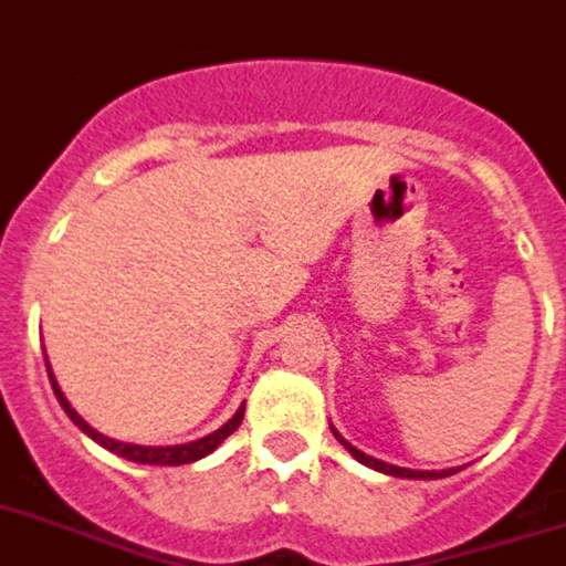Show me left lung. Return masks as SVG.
<instances>
[{"label":"left lung","mask_w":566,"mask_h":566,"mask_svg":"<svg viewBox=\"0 0 566 566\" xmlns=\"http://www.w3.org/2000/svg\"><path fill=\"white\" fill-rule=\"evenodd\" d=\"M332 431H334V428H332ZM334 437H337L339 442H343L345 448H348V453H352V457L357 459V462L368 464V468L379 470V473H388V476H399V479H442V476H451V473H457V470H408V468H397V464H385V462H379V459H374V457H365V453L357 451L354 444L345 442V439L339 437L337 431H334Z\"/></svg>","instance_id":"obj_1"}]
</instances>
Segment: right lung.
Returning <instances> with one entry per match:
<instances>
[{
  "instance_id": "add662e5",
  "label": "right lung",
  "mask_w": 566,
  "mask_h": 566,
  "mask_svg": "<svg viewBox=\"0 0 566 566\" xmlns=\"http://www.w3.org/2000/svg\"><path fill=\"white\" fill-rule=\"evenodd\" d=\"M44 363H48V359H44ZM48 377H50V385H53V394H56L59 405H62V408H64V413H67V417L73 419V422H76L78 428H82V431L87 433L90 439H96V442L102 444V448H107V451L118 453V457L129 459V462H138V464H189V462H198V459L209 457V453H212L214 448H218V444H221L223 439L229 437V433L238 431L240 419H243V408H247V405H240L238 413H234V417L229 419V422L223 424V428H218V431L209 433V437L198 439V442L172 444V448H144V444L115 442V439H109V437H104V433H98L96 428H90V424L84 422V419L78 417V413L73 411V408H70V402H67V399H64L62 388H59V382H56V379H53V371H50V365H48Z\"/></svg>"
}]
</instances>
